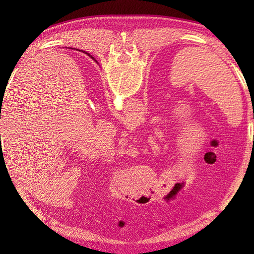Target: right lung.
Returning a JSON list of instances; mask_svg holds the SVG:
<instances>
[{
  "instance_id": "obj_1",
  "label": "right lung",
  "mask_w": 254,
  "mask_h": 254,
  "mask_svg": "<svg viewBox=\"0 0 254 254\" xmlns=\"http://www.w3.org/2000/svg\"><path fill=\"white\" fill-rule=\"evenodd\" d=\"M88 56H89V55H88Z\"/></svg>"
}]
</instances>
